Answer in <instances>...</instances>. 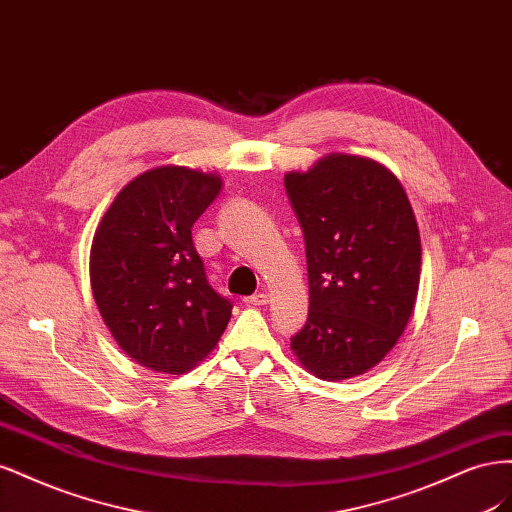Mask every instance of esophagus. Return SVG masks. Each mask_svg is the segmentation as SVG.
I'll return each mask as SVG.
<instances>
[{"label":"esophagus","mask_w":512,"mask_h":512,"mask_svg":"<svg viewBox=\"0 0 512 512\" xmlns=\"http://www.w3.org/2000/svg\"><path fill=\"white\" fill-rule=\"evenodd\" d=\"M243 301H245V305L260 307V305H267L269 303V294L267 292H258V294H252V297H245Z\"/></svg>","instance_id":"1"}]
</instances>
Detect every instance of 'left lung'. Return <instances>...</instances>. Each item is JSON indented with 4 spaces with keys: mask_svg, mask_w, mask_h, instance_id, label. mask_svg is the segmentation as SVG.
Returning <instances> with one entry per match:
<instances>
[{
    "mask_svg": "<svg viewBox=\"0 0 512 512\" xmlns=\"http://www.w3.org/2000/svg\"><path fill=\"white\" fill-rule=\"evenodd\" d=\"M305 239L309 314L290 346L320 380L378 365L412 316L421 237L399 179L382 164L329 153L284 177Z\"/></svg>",
    "mask_w": 512,
    "mask_h": 512,
    "instance_id": "1",
    "label": "left lung"
}]
</instances>
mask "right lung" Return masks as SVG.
Returning <instances> with one entry per match:
<instances>
[{"label":"right lung","instance_id":"1","mask_svg":"<svg viewBox=\"0 0 512 512\" xmlns=\"http://www.w3.org/2000/svg\"><path fill=\"white\" fill-rule=\"evenodd\" d=\"M222 179L158 166L132 179L104 213L89 275L102 320L138 365L164 374L194 369L220 342L232 303L207 282L192 226Z\"/></svg>","mask_w":512,"mask_h":512}]
</instances>
